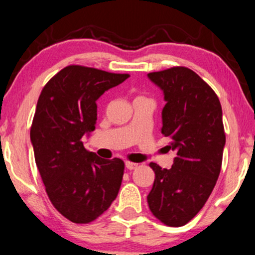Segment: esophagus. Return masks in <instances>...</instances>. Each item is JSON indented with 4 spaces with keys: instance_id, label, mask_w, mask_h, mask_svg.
Here are the masks:
<instances>
[{
    "instance_id": "34e87169",
    "label": "esophagus",
    "mask_w": 255,
    "mask_h": 255,
    "mask_svg": "<svg viewBox=\"0 0 255 255\" xmlns=\"http://www.w3.org/2000/svg\"><path fill=\"white\" fill-rule=\"evenodd\" d=\"M125 166H127L128 169H136L138 167V163H134V162H130V161H127L125 162Z\"/></svg>"
}]
</instances>
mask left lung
Wrapping results in <instances>:
<instances>
[{"mask_svg":"<svg viewBox=\"0 0 255 255\" xmlns=\"http://www.w3.org/2000/svg\"><path fill=\"white\" fill-rule=\"evenodd\" d=\"M148 77L163 91L162 133L176 155L169 169L149 164L155 180L146 199L158 221L181 227L202 210L220 175L226 144L222 107L214 89L186 67Z\"/></svg>","mask_w":255,"mask_h":255,"instance_id":"left-lung-1","label":"left lung"}]
</instances>
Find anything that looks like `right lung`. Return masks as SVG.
<instances>
[{
    "instance_id": "obj_1",
    "label": "right lung",
    "mask_w": 255,
    "mask_h": 255,
    "mask_svg": "<svg viewBox=\"0 0 255 255\" xmlns=\"http://www.w3.org/2000/svg\"><path fill=\"white\" fill-rule=\"evenodd\" d=\"M128 77L68 65L39 95L31 127L35 163L50 202L74 223L93 222L118 196L124 161L99 157L87 150L82 137L95 128L98 99Z\"/></svg>"
}]
</instances>
